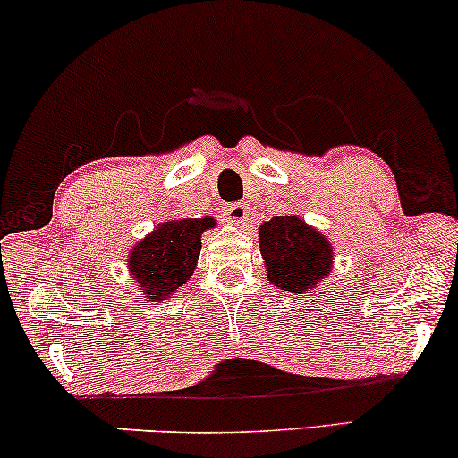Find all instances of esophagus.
Instances as JSON below:
<instances>
[{"label":"esophagus","instance_id":"34e87169","mask_svg":"<svg viewBox=\"0 0 458 458\" xmlns=\"http://www.w3.org/2000/svg\"><path fill=\"white\" fill-rule=\"evenodd\" d=\"M248 216H250V212H248L246 203H233V206L225 208V220H227L229 225H235V227L246 225Z\"/></svg>","mask_w":458,"mask_h":458}]
</instances>
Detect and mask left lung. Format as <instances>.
I'll return each instance as SVG.
<instances>
[{
	"label": "left lung",
	"mask_w": 458,
	"mask_h": 458,
	"mask_svg": "<svg viewBox=\"0 0 458 458\" xmlns=\"http://www.w3.org/2000/svg\"><path fill=\"white\" fill-rule=\"evenodd\" d=\"M259 248L269 284L299 297L318 289L335 259L329 238L299 214L274 216L259 225Z\"/></svg>",
	"instance_id": "obj_1"
}]
</instances>
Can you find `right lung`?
I'll return each instance as SVG.
<instances>
[{
	"instance_id": "obj_1",
	"label": "right lung",
	"mask_w": 458,
	"mask_h": 458,
	"mask_svg": "<svg viewBox=\"0 0 458 458\" xmlns=\"http://www.w3.org/2000/svg\"><path fill=\"white\" fill-rule=\"evenodd\" d=\"M214 227L212 216L169 218L131 246L127 269L142 303H161L182 289L197 267L203 231Z\"/></svg>"
}]
</instances>
